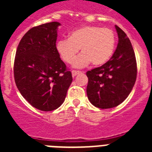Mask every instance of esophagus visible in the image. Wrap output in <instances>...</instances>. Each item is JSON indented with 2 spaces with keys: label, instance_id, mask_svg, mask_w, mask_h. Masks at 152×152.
Here are the masks:
<instances>
[{
  "label": "esophagus",
  "instance_id": "esophagus-1",
  "mask_svg": "<svg viewBox=\"0 0 152 152\" xmlns=\"http://www.w3.org/2000/svg\"><path fill=\"white\" fill-rule=\"evenodd\" d=\"M80 72H79V71H75V70H73V71L72 72V76H73V77H75L76 75H77L78 74H80Z\"/></svg>",
  "mask_w": 152,
  "mask_h": 152
}]
</instances>
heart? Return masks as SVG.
Segmentation results:
<instances>
[{"mask_svg":"<svg viewBox=\"0 0 152 152\" xmlns=\"http://www.w3.org/2000/svg\"><path fill=\"white\" fill-rule=\"evenodd\" d=\"M116 35L109 28L85 26L72 31L69 39H61L56 50L63 61L72 63L80 49L82 53L73 62L75 68H83L91 62L100 66L110 59L116 47Z\"/></svg>","mask_w":152,"mask_h":152,"instance_id":"b5f03b06","label":"heart"}]
</instances>
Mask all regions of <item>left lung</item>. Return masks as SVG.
I'll use <instances>...</instances> for the list:
<instances>
[{
  "label": "left lung",
  "instance_id": "obj_1",
  "mask_svg": "<svg viewBox=\"0 0 152 152\" xmlns=\"http://www.w3.org/2000/svg\"><path fill=\"white\" fill-rule=\"evenodd\" d=\"M118 45L111 58L99 68L87 72V95L93 105L100 109L117 107L126 100L136 80L137 66L131 42L116 25Z\"/></svg>",
  "mask_w": 152,
  "mask_h": 152
}]
</instances>
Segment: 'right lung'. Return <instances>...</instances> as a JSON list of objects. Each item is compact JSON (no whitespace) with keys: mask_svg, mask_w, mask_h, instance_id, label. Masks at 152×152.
Returning <instances> with one entry per match:
<instances>
[{"mask_svg":"<svg viewBox=\"0 0 152 152\" xmlns=\"http://www.w3.org/2000/svg\"><path fill=\"white\" fill-rule=\"evenodd\" d=\"M58 22L29 29L21 39L14 60L16 85L29 104L52 111L64 103L72 82V72L56 50Z\"/></svg>","mask_w":152,"mask_h":152,"instance_id":"add662e5","label":"right lung"}]
</instances>
